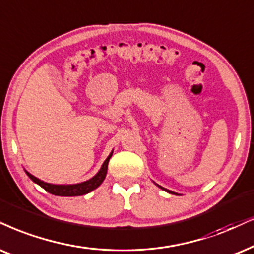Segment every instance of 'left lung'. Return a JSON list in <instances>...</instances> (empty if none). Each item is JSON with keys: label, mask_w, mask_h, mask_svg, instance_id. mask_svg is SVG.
I'll use <instances>...</instances> for the list:
<instances>
[{"label": "left lung", "mask_w": 254, "mask_h": 254, "mask_svg": "<svg viewBox=\"0 0 254 254\" xmlns=\"http://www.w3.org/2000/svg\"><path fill=\"white\" fill-rule=\"evenodd\" d=\"M159 186V185H158ZM160 189H163V190L164 191H166V192H169V193H173V194H177V193H175V192H172V191H170V190H168V189H164V188H162V186H159Z\"/></svg>", "instance_id": "1"}]
</instances>
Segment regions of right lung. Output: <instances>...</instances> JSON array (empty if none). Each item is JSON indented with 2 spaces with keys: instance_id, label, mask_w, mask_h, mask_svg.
I'll return each mask as SVG.
<instances>
[{
  "instance_id": "obj_1",
  "label": "right lung",
  "mask_w": 254,
  "mask_h": 254,
  "mask_svg": "<svg viewBox=\"0 0 254 254\" xmlns=\"http://www.w3.org/2000/svg\"><path fill=\"white\" fill-rule=\"evenodd\" d=\"M112 156V152L108 156V158L105 159V162L102 165V168L99 171L97 172V175H95L94 177L89 181L83 182V183H78V184H71V185H55V184H50V183H46L41 179H38L35 177V176L29 173L28 171H25V173L28 175V177L31 179L34 183H36L43 188L47 192H49L51 194L55 195H61V197H75V195H83L89 193L95 189H97L99 185L103 183L105 179V176H107L108 172V164L109 160H110Z\"/></svg>"
}]
</instances>
